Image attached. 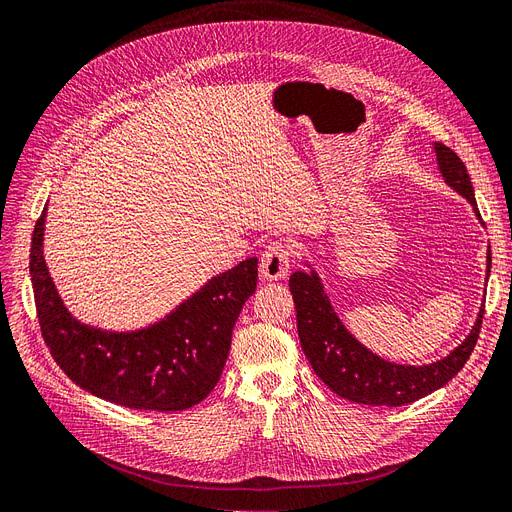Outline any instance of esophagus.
<instances>
[{"instance_id": "1", "label": "esophagus", "mask_w": 512, "mask_h": 512, "mask_svg": "<svg viewBox=\"0 0 512 512\" xmlns=\"http://www.w3.org/2000/svg\"><path fill=\"white\" fill-rule=\"evenodd\" d=\"M288 269H290L288 243L273 241L260 256V277L267 281H279L288 275Z\"/></svg>"}]
</instances>
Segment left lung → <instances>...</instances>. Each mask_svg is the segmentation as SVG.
Listing matches in <instances>:
<instances>
[{
	"mask_svg": "<svg viewBox=\"0 0 512 512\" xmlns=\"http://www.w3.org/2000/svg\"><path fill=\"white\" fill-rule=\"evenodd\" d=\"M433 149L445 185L462 195L481 220L473 182H470L464 161L441 142H435ZM306 267H309V271H296L290 277V292L296 304L298 338L306 359L313 365V372L336 395L363 405H407L445 386L462 370L470 353H473L485 304L477 313L473 330L449 355L424 365L395 363L367 349L346 330V325L340 321L330 296L323 288L319 273L313 269L311 262H306ZM489 269H492V250L487 248V277Z\"/></svg>",
	"mask_w": 512,
	"mask_h": 512,
	"instance_id": "1",
	"label": "left lung"
}]
</instances>
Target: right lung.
<instances>
[{
    "label": "right lung",
    "instance_id": "1",
    "mask_svg": "<svg viewBox=\"0 0 512 512\" xmlns=\"http://www.w3.org/2000/svg\"><path fill=\"white\" fill-rule=\"evenodd\" d=\"M46 210L31 241V283L50 355L84 391L132 410L180 412L206 399L231 351L235 321L256 292L258 258L214 275L166 317L130 332L71 315L44 258Z\"/></svg>",
    "mask_w": 512,
    "mask_h": 512
}]
</instances>
